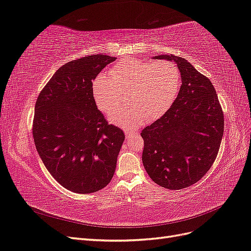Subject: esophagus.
<instances>
[{
	"label": "esophagus",
	"mask_w": 251,
	"mask_h": 251,
	"mask_svg": "<svg viewBox=\"0 0 251 251\" xmlns=\"http://www.w3.org/2000/svg\"><path fill=\"white\" fill-rule=\"evenodd\" d=\"M125 134H126V139H132V138L135 137V136H137V133L132 132V131H126Z\"/></svg>",
	"instance_id": "34e87169"
}]
</instances>
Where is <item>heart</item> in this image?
<instances>
[{
	"label": "heart",
	"mask_w": 251,
	"mask_h": 251,
	"mask_svg": "<svg viewBox=\"0 0 251 251\" xmlns=\"http://www.w3.org/2000/svg\"><path fill=\"white\" fill-rule=\"evenodd\" d=\"M181 74L172 62L121 59L92 82V97L98 110L109 114L124 101L128 105L109 116L112 124L134 128L144 121L160 118L172 107L178 94Z\"/></svg>",
	"instance_id": "heart-1"
}]
</instances>
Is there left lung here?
I'll list each match as a JSON object with an SVG mask.
<instances>
[{
  "mask_svg": "<svg viewBox=\"0 0 251 251\" xmlns=\"http://www.w3.org/2000/svg\"><path fill=\"white\" fill-rule=\"evenodd\" d=\"M174 60L182 85L164 115L141 132L142 162L155 183L168 189L193 185L214 164L224 133V114L211 81L183 57Z\"/></svg>",
  "mask_w": 251,
  "mask_h": 251,
  "instance_id": "left-lung-1",
  "label": "left lung"
}]
</instances>
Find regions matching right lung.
Returning <instances> with one entry per match:
<instances>
[{
  "instance_id": "right-lung-1",
  "label": "right lung",
  "mask_w": 251,
  "mask_h": 251,
  "mask_svg": "<svg viewBox=\"0 0 251 251\" xmlns=\"http://www.w3.org/2000/svg\"><path fill=\"white\" fill-rule=\"evenodd\" d=\"M115 59L101 53L71 60L54 73L36 100L35 148L51 176L74 193L100 191L116 169L125 133L108 124L91 90L93 79Z\"/></svg>"
}]
</instances>
